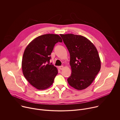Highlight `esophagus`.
I'll list each match as a JSON object with an SVG mask.
<instances>
[{
    "instance_id": "34e87169",
    "label": "esophagus",
    "mask_w": 120,
    "mask_h": 120,
    "mask_svg": "<svg viewBox=\"0 0 120 120\" xmlns=\"http://www.w3.org/2000/svg\"><path fill=\"white\" fill-rule=\"evenodd\" d=\"M59 69H60V70H62V69H63V68H64V66L63 65L60 66L59 67Z\"/></svg>"
}]
</instances>
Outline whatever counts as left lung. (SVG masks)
<instances>
[{"label":"left lung","instance_id":"obj_1","mask_svg":"<svg viewBox=\"0 0 120 120\" xmlns=\"http://www.w3.org/2000/svg\"><path fill=\"white\" fill-rule=\"evenodd\" d=\"M70 56L72 73L67 79L70 86L77 90L88 87L100 70L98 51L87 38L74 34L61 35Z\"/></svg>","mask_w":120,"mask_h":120}]
</instances>
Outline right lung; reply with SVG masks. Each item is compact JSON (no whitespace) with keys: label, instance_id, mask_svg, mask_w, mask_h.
Returning a JSON list of instances; mask_svg holds the SVG:
<instances>
[{"label":"right lung","instance_id":"add662e5","mask_svg":"<svg viewBox=\"0 0 120 120\" xmlns=\"http://www.w3.org/2000/svg\"><path fill=\"white\" fill-rule=\"evenodd\" d=\"M61 38L55 34H45L32 41L26 47L23 56L22 68L28 82L38 90L49 87L58 74L57 68L49 64L54 47Z\"/></svg>","mask_w":120,"mask_h":120}]
</instances>
